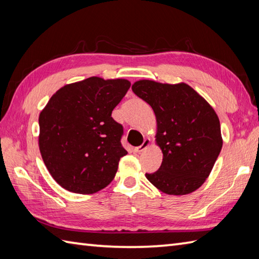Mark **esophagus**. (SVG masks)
<instances>
[{
    "mask_svg": "<svg viewBox=\"0 0 259 259\" xmlns=\"http://www.w3.org/2000/svg\"><path fill=\"white\" fill-rule=\"evenodd\" d=\"M149 146H150V139H145L144 142H142V145L135 148V151L136 152H141V151H144L145 149H147V148Z\"/></svg>",
    "mask_w": 259,
    "mask_h": 259,
    "instance_id": "obj_1",
    "label": "esophagus"
}]
</instances>
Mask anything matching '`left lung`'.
<instances>
[{
	"instance_id": "left-lung-1",
	"label": "left lung",
	"mask_w": 259,
	"mask_h": 259,
	"mask_svg": "<svg viewBox=\"0 0 259 259\" xmlns=\"http://www.w3.org/2000/svg\"><path fill=\"white\" fill-rule=\"evenodd\" d=\"M133 91L156 114V141L163 153L160 168L146 174L147 179L168 195L195 191L208 178L222 150L218 115L186 83L140 80Z\"/></svg>"
}]
</instances>
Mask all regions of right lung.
<instances>
[{"label":"right lung","instance_id":"right-lung-1","mask_svg":"<svg viewBox=\"0 0 259 259\" xmlns=\"http://www.w3.org/2000/svg\"><path fill=\"white\" fill-rule=\"evenodd\" d=\"M129 88L128 80L91 76L62 87L41 111V156L64 189L95 194L113 180L128 152L121 145L123 126L111 113Z\"/></svg>","mask_w":259,"mask_h":259}]
</instances>
